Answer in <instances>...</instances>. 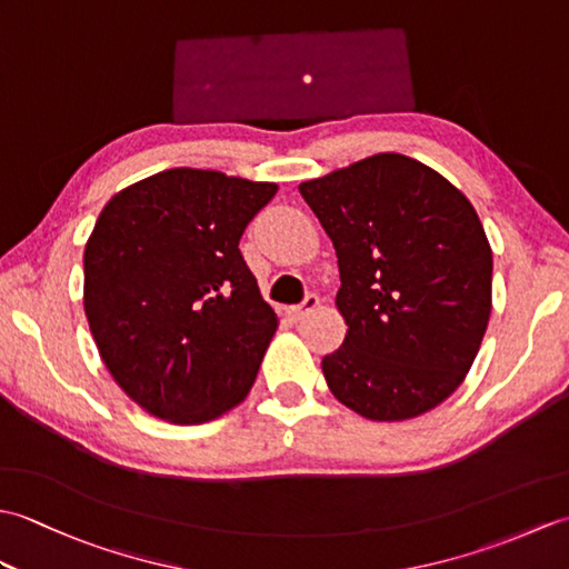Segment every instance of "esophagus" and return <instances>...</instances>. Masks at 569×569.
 I'll return each mask as SVG.
<instances>
[{"label":"esophagus","instance_id":"1","mask_svg":"<svg viewBox=\"0 0 569 569\" xmlns=\"http://www.w3.org/2000/svg\"><path fill=\"white\" fill-rule=\"evenodd\" d=\"M320 306V298L316 296V293H308L306 298H303V303H298V306H291V308H286V316H288V320H293V322H298V320H303L308 312H312Z\"/></svg>","mask_w":569,"mask_h":569}]
</instances>
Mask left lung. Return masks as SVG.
Wrapping results in <instances>:
<instances>
[{
    "instance_id": "left-lung-1",
    "label": "left lung",
    "mask_w": 569,
    "mask_h": 569,
    "mask_svg": "<svg viewBox=\"0 0 569 569\" xmlns=\"http://www.w3.org/2000/svg\"><path fill=\"white\" fill-rule=\"evenodd\" d=\"M298 190L340 263L347 337L322 359L337 401L369 420L442 403L465 381L491 312V249L471 202L401 153Z\"/></svg>"
}]
</instances>
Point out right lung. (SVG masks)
I'll return each mask as SVG.
<instances>
[{"label":"right lung","mask_w":569,"mask_h":569,"mask_svg":"<svg viewBox=\"0 0 569 569\" xmlns=\"http://www.w3.org/2000/svg\"><path fill=\"white\" fill-rule=\"evenodd\" d=\"M276 183L171 168L104 204L84 247V316L114 381L171 422H208L257 379L278 318L239 239Z\"/></svg>","instance_id":"1"}]
</instances>
